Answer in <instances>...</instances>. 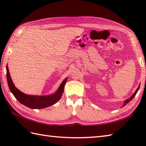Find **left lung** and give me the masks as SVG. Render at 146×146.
<instances>
[{"label": "left lung", "mask_w": 146, "mask_h": 146, "mask_svg": "<svg viewBox=\"0 0 146 146\" xmlns=\"http://www.w3.org/2000/svg\"><path fill=\"white\" fill-rule=\"evenodd\" d=\"M139 88H140V85H139V86H138V88H137V90H135V92H134V94H133L132 96H131V97H130L129 98H128V99H127V100H125V102H123V106L122 107H124L125 106V105H127V104L128 103H129V102H130V101H131V100H132V99H133V98H134V97H135V95H136V94H137V92H138V90H139Z\"/></svg>", "instance_id": "obj_1"}]
</instances>
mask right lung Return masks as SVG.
<instances>
[{
    "instance_id": "obj_1",
    "label": "right lung",
    "mask_w": 146,
    "mask_h": 146,
    "mask_svg": "<svg viewBox=\"0 0 146 146\" xmlns=\"http://www.w3.org/2000/svg\"><path fill=\"white\" fill-rule=\"evenodd\" d=\"M6 70H7V80L11 92L20 103L30 108L39 109V108H46L54 105L61 98L64 92V87L67 78L63 80L58 91L52 95L48 96H33L26 95L19 90L14 86L12 81L10 73H9L7 65L6 66Z\"/></svg>"
}]
</instances>
